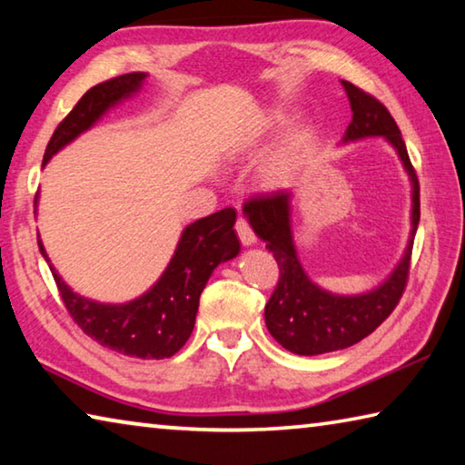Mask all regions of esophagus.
I'll use <instances>...</instances> for the list:
<instances>
[{
	"label": "esophagus",
	"mask_w": 465,
	"mask_h": 465,
	"mask_svg": "<svg viewBox=\"0 0 465 465\" xmlns=\"http://www.w3.org/2000/svg\"><path fill=\"white\" fill-rule=\"evenodd\" d=\"M235 233H238V238L243 246H252V243L256 242L254 232H252L250 223L243 217H238V222H235Z\"/></svg>",
	"instance_id": "esophagus-1"
}]
</instances>
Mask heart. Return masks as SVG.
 <instances>
[{
  "label": "heart",
  "instance_id": "1",
  "mask_svg": "<svg viewBox=\"0 0 465 465\" xmlns=\"http://www.w3.org/2000/svg\"><path fill=\"white\" fill-rule=\"evenodd\" d=\"M282 121H285V116H282L281 113H272L269 116H264L262 124H264V127H274V124H279ZM303 145H305L303 135L289 137L287 143L282 145V149L277 153V157H274V162H272L274 172H279V174H282V172H289L291 168H293L295 163L299 162V157H302Z\"/></svg>",
  "mask_w": 465,
  "mask_h": 465
}]
</instances>
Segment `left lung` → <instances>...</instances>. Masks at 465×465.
Segmentation results:
<instances>
[{"instance_id": "8db88e82", "label": "left lung", "mask_w": 465, "mask_h": 465, "mask_svg": "<svg viewBox=\"0 0 465 465\" xmlns=\"http://www.w3.org/2000/svg\"><path fill=\"white\" fill-rule=\"evenodd\" d=\"M349 94L352 121L344 133V141L383 135L396 147L400 160L412 180V238L402 262L391 277L373 289L371 293L341 297L322 291L308 279L297 261L289 223L291 193L277 191L256 194L243 204L252 230L266 242L279 264V281L264 308L269 332L282 349L295 355H322L346 349L369 336L381 322L396 310L404 295L408 272H411L414 233L420 219V186L414 166L408 157L406 143L390 110L371 94L342 82Z\"/></svg>"}]
</instances>
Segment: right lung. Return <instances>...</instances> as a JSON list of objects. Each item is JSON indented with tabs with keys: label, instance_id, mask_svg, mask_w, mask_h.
Returning a JSON list of instances; mask_svg holds the SVG:
<instances>
[{
	"label": "right lung",
	"instance_id": "right-lung-1",
	"mask_svg": "<svg viewBox=\"0 0 465 465\" xmlns=\"http://www.w3.org/2000/svg\"><path fill=\"white\" fill-rule=\"evenodd\" d=\"M145 74H124L94 85L77 100L54 129L45 149L43 163L90 129L116 102L139 90ZM235 211L223 209L203 217L183 232L166 272L145 295L124 305H102L74 293L51 266L63 305L92 341L110 351L137 359H166L176 355L194 328L196 310L204 285L219 262L238 256L240 242L233 232ZM45 261V248L38 240Z\"/></svg>",
	"mask_w": 465,
	"mask_h": 465
}]
</instances>
